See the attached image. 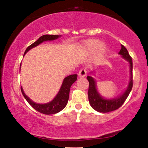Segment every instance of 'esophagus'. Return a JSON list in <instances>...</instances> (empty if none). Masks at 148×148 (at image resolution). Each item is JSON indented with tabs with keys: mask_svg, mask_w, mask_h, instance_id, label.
<instances>
[{
	"mask_svg": "<svg viewBox=\"0 0 148 148\" xmlns=\"http://www.w3.org/2000/svg\"><path fill=\"white\" fill-rule=\"evenodd\" d=\"M86 74H87V69H86V67L81 68L79 70V76H81V77H84V76L86 75Z\"/></svg>",
	"mask_w": 148,
	"mask_h": 148,
	"instance_id": "1",
	"label": "esophagus"
}]
</instances>
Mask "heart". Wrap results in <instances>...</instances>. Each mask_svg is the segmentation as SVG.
<instances>
[{
  "instance_id": "1",
  "label": "heart",
  "mask_w": 148,
  "mask_h": 148,
  "mask_svg": "<svg viewBox=\"0 0 148 148\" xmlns=\"http://www.w3.org/2000/svg\"><path fill=\"white\" fill-rule=\"evenodd\" d=\"M101 46V43L99 41H92L88 44V48L91 50H95L99 49ZM103 49H101V51H103Z\"/></svg>"
}]
</instances>
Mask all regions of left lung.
I'll use <instances>...</instances> for the list:
<instances>
[{
    "instance_id": "obj_1",
    "label": "left lung",
    "mask_w": 148,
    "mask_h": 148,
    "mask_svg": "<svg viewBox=\"0 0 148 148\" xmlns=\"http://www.w3.org/2000/svg\"><path fill=\"white\" fill-rule=\"evenodd\" d=\"M119 53L123 56L125 59L129 61L130 64V72H131V79L130 84L127 90L124 92V94L120 97L116 99H105L99 95L96 89V84L94 79L91 76H88L87 79L89 82V88H88V99L90 103V106L94 108L95 110L100 113H108V112L113 111L120 108L123 104L125 100L127 99V97L130 95L132 87H133V74H132V69H133V62H132V58L129 54L127 49L121 45V49H120Z\"/></svg>"
}]
</instances>
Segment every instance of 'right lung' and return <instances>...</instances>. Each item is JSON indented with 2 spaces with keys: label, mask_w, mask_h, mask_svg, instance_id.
<instances>
[{
  "label": "right lung",
  "mask_w": 148,
  "mask_h": 148,
  "mask_svg": "<svg viewBox=\"0 0 148 148\" xmlns=\"http://www.w3.org/2000/svg\"><path fill=\"white\" fill-rule=\"evenodd\" d=\"M58 37L59 35H42V37H40V38L37 40V41H35L34 43L32 44L31 45H30L28 48L25 49L24 54L27 51H28L30 49L36 47L37 45H39L40 44H41L42 42L47 41V40H56V39L58 38ZM76 79H77V74H72V75H69L68 76H67L66 78H64L63 83H62V86H61L60 89V91L58 93L56 97L51 102L44 103V104H40V103H36L33 102L32 100H30L28 97L25 95L21 87V90L23 97H24L25 99H26V101H28L30 106L33 107V108H35L36 111L46 115L55 114V113H58V112H60V111H62L64 107L66 106L69 99V90H70L71 86L75 82Z\"/></svg>",
  "instance_id": "obj_1"
}]
</instances>
